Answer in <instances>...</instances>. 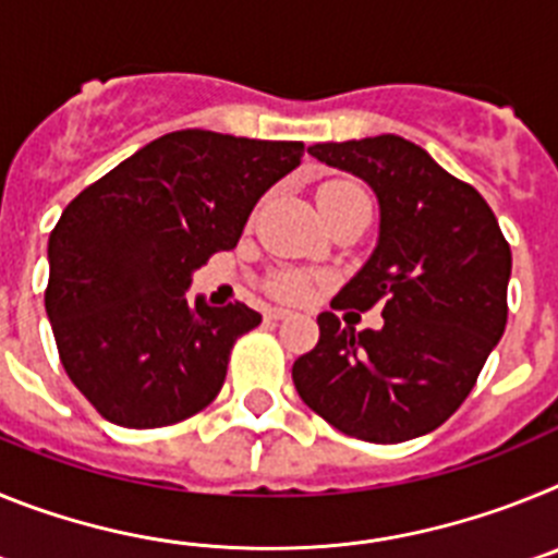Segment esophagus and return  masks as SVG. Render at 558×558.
I'll return each instance as SVG.
<instances>
[{"label":"esophagus","mask_w":558,"mask_h":558,"mask_svg":"<svg viewBox=\"0 0 558 558\" xmlns=\"http://www.w3.org/2000/svg\"><path fill=\"white\" fill-rule=\"evenodd\" d=\"M290 310H282V307H274V310H268V318H274V322H284V318H290Z\"/></svg>","instance_id":"esophagus-1"}]
</instances>
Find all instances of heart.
<instances>
[{
    "label": "heart",
    "instance_id": "obj_1",
    "mask_svg": "<svg viewBox=\"0 0 558 558\" xmlns=\"http://www.w3.org/2000/svg\"><path fill=\"white\" fill-rule=\"evenodd\" d=\"M357 195H363V192L354 184H349V181H327V184L318 186L315 201H318V206H327L332 204V201L357 198ZM270 293L284 299V302H302L304 295L310 293V279L304 274H293V270H290V274H279L274 276V282H270Z\"/></svg>",
    "mask_w": 558,
    "mask_h": 558
}]
</instances>
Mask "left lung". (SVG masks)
Segmentation results:
<instances>
[{
    "instance_id": "left-lung-1",
    "label": "left lung",
    "mask_w": 558,
    "mask_h": 558,
    "mask_svg": "<svg viewBox=\"0 0 558 558\" xmlns=\"http://www.w3.org/2000/svg\"><path fill=\"white\" fill-rule=\"evenodd\" d=\"M366 181L379 234L335 310L383 304V327L318 315V343L293 363L299 397L347 436L397 445L445 425L506 329L511 248L475 186L413 142L383 133L307 147Z\"/></svg>"
}]
</instances>
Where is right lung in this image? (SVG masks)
Returning <instances> with one entry per match:
<instances>
[{
	"instance_id": "add662e5",
	"label": "right lung",
	"mask_w": 558,
	"mask_h": 558,
	"mask_svg": "<svg viewBox=\"0 0 558 558\" xmlns=\"http://www.w3.org/2000/svg\"><path fill=\"white\" fill-rule=\"evenodd\" d=\"M302 142L190 131L153 140L63 209L44 293L77 391L120 427H165L223 388L245 304L186 302L192 274L234 248L251 209L302 165Z\"/></svg>"
}]
</instances>
